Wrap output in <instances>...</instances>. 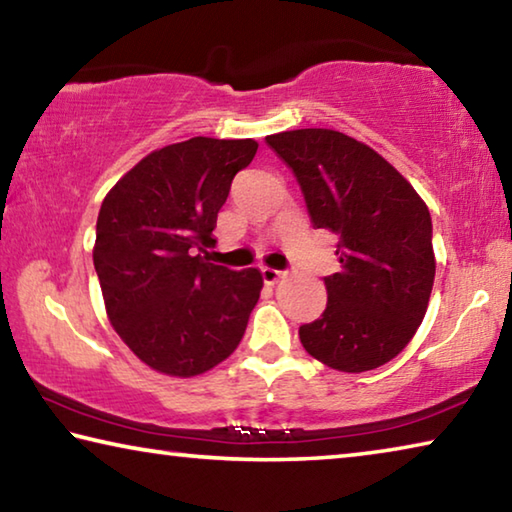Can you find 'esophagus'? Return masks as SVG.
Wrapping results in <instances>:
<instances>
[{
  "mask_svg": "<svg viewBox=\"0 0 512 512\" xmlns=\"http://www.w3.org/2000/svg\"><path fill=\"white\" fill-rule=\"evenodd\" d=\"M259 271H262V277H264L266 284H275L284 275L282 271H277V268H271V266H262Z\"/></svg>",
  "mask_w": 512,
  "mask_h": 512,
  "instance_id": "1",
  "label": "esophagus"
}]
</instances>
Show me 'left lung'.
I'll return each instance as SVG.
<instances>
[{"mask_svg": "<svg viewBox=\"0 0 512 512\" xmlns=\"http://www.w3.org/2000/svg\"><path fill=\"white\" fill-rule=\"evenodd\" d=\"M305 196L314 228L339 235L341 271L325 277L327 307L300 325L311 357L366 372L397 357L427 314L436 259L431 214L393 164L329 128L268 135Z\"/></svg>", "mask_w": 512, "mask_h": 512, "instance_id": "obj_1", "label": "left lung"}]
</instances>
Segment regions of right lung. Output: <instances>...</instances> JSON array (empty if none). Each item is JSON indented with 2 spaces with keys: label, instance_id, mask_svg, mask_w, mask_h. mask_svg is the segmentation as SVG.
I'll return each instance as SVG.
<instances>
[{
  "label": "right lung",
  "instance_id": "obj_1",
  "mask_svg": "<svg viewBox=\"0 0 512 512\" xmlns=\"http://www.w3.org/2000/svg\"><path fill=\"white\" fill-rule=\"evenodd\" d=\"M255 140L192 137L146 155L103 198L94 271L112 327L146 366L194 377L237 350L262 291L257 268L201 255Z\"/></svg>",
  "mask_w": 512,
  "mask_h": 512
}]
</instances>
